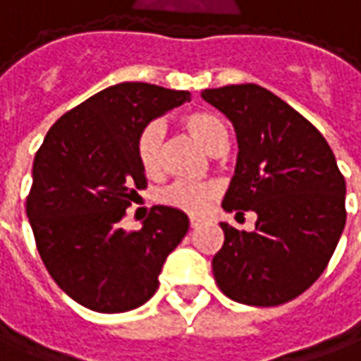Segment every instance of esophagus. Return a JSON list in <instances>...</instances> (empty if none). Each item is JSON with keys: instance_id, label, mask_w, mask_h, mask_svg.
<instances>
[{"instance_id": "obj_1", "label": "esophagus", "mask_w": 361, "mask_h": 361, "mask_svg": "<svg viewBox=\"0 0 361 361\" xmlns=\"http://www.w3.org/2000/svg\"><path fill=\"white\" fill-rule=\"evenodd\" d=\"M189 224H191V228H197L201 224V219L199 216H189Z\"/></svg>"}]
</instances>
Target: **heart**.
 Masks as SVG:
<instances>
[{
  "label": "heart",
  "instance_id": "obj_1",
  "mask_svg": "<svg viewBox=\"0 0 361 361\" xmlns=\"http://www.w3.org/2000/svg\"><path fill=\"white\" fill-rule=\"evenodd\" d=\"M181 125L191 137L195 138L199 146L207 154H223L228 145V130L224 123L213 113L207 111H195L188 113ZM137 158L140 168L146 176L154 178L162 170V130L156 125L146 127L137 140ZM219 189L215 183H173L168 189H164L160 201L164 205L180 209L191 215H199L207 209V205L216 197Z\"/></svg>",
  "mask_w": 361,
  "mask_h": 361
}]
</instances>
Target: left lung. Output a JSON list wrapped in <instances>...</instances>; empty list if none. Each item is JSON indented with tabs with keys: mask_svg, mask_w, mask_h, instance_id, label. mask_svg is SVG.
<instances>
[{
	"mask_svg": "<svg viewBox=\"0 0 361 361\" xmlns=\"http://www.w3.org/2000/svg\"><path fill=\"white\" fill-rule=\"evenodd\" d=\"M201 97L233 123L238 142L223 209L258 216L252 233L221 223L216 286L236 303H287L319 279L336 250L346 181L321 133L266 87L224 85Z\"/></svg>",
	"mask_w": 361,
	"mask_h": 361,
	"instance_id": "obj_1",
	"label": "left lung"
}]
</instances>
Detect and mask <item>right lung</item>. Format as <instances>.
<instances>
[{
  "label": "right lung",
  "instance_id": "add662e5",
  "mask_svg": "<svg viewBox=\"0 0 361 361\" xmlns=\"http://www.w3.org/2000/svg\"><path fill=\"white\" fill-rule=\"evenodd\" d=\"M189 97L123 82L68 111L47 133L32 162L27 216L49 274L75 303L125 312L156 293L164 262L188 233V215L158 205L138 231L119 223L146 188L140 133Z\"/></svg>",
  "mask_w": 361,
  "mask_h": 361
}]
</instances>
